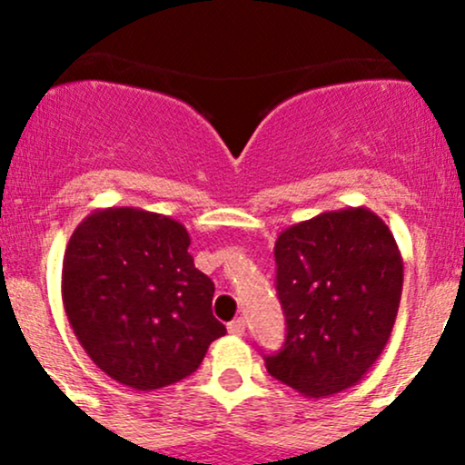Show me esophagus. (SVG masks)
I'll use <instances>...</instances> for the list:
<instances>
[{
	"label": "esophagus",
	"mask_w": 465,
	"mask_h": 465,
	"mask_svg": "<svg viewBox=\"0 0 465 465\" xmlns=\"http://www.w3.org/2000/svg\"><path fill=\"white\" fill-rule=\"evenodd\" d=\"M227 330H229V334H233V336H242V334H244V319H242V317L233 319V322L227 325Z\"/></svg>",
	"instance_id": "34e87169"
}]
</instances>
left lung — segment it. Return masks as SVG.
Instances as JSON below:
<instances>
[{
	"mask_svg": "<svg viewBox=\"0 0 465 465\" xmlns=\"http://www.w3.org/2000/svg\"><path fill=\"white\" fill-rule=\"evenodd\" d=\"M286 339L266 371L302 396L345 391L385 350L402 295V255L367 207L323 212L275 240Z\"/></svg>",
	"mask_w": 465,
	"mask_h": 465,
	"instance_id": "obj_1",
	"label": "left lung"
}]
</instances>
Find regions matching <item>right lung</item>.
Returning a JSON list of instances; mask_svg holds the SVG:
<instances>
[{
  "mask_svg": "<svg viewBox=\"0 0 465 465\" xmlns=\"http://www.w3.org/2000/svg\"><path fill=\"white\" fill-rule=\"evenodd\" d=\"M188 247L179 221L137 207L95 210L69 238L61 280L69 325L120 385H174L227 332L212 314L214 282Z\"/></svg>",
  "mask_w": 465,
  "mask_h": 465,
  "instance_id": "obj_1",
  "label": "right lung"
}]
</instances>
